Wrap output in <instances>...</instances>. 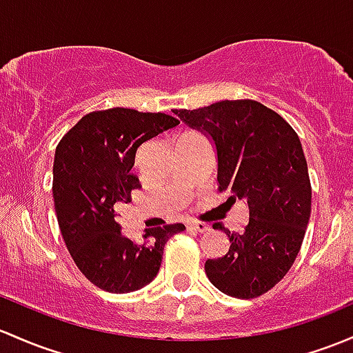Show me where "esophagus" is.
Masks as SVG:
<instances>
[{"label": "esophagus", "instance_id": "obj_1", "mask_svg": "<svg viewBox=\"0 0 353 353\" xmlns=\"http://www.w3.org/2000/svg\"><path fill=\"white\" fill-rule=\"evenodd\" d=\"M186 226L188 230H194V232H199V233L208 232V230H210V225L203 223V221H189Z\"/></svg>", "mask_w": 353, "mask_h": 353}]
</instances>
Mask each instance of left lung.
Returning a JSON list of instances; mask_svg holds the SVG:
<instances>
[{
	"label": "left lung",
	"instance_id": "obj_1",
	"mask_svg": "<svg viewBox=\"0 0 353 353\" xmlns=\"http://www.w3.org/2000/svg\"><path fill=\"white\" fill-rule=\"evenodd\" d=\"M174 113L214 140L218 191L248 205L242 233L213 225L228 235L230 248L223 257L208 259V279L233 298H259L294 264L310 221L311 183L298 133L254 99H225Z\"/></svg>",
	"mask_w": 353,
	"mask_h": 353
}]
</instances>
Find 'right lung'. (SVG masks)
Listing matches in <instances>:
<instances>
[{
    "mask_svg": "<svg viewBox=\"0 0 353 353\" xmlns=\"http://www.w3.org/2000/svg\"><path fill=\"white\" fill-rule=\"evenodd\" d=\"M165 113L110 108L84 114L55 148L54 192L59 228L77 269L108 292L139 291L157 276L164 245L183 223L148 228L142 243L120 232L118 208L142 188L132 174L137 148L174 128Z\"/></svg>",
    "mask_w": 353,
    "mask_h": 353,
    "instance_id": "add662e5",
    "label": "right lung"
}]
</instances>
